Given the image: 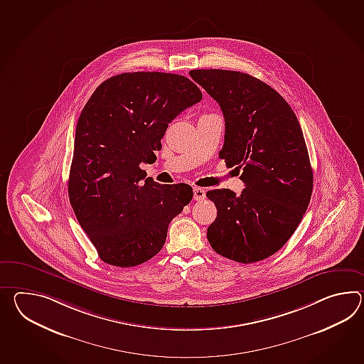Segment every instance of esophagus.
I'll use <instances>...</instances> for the list:
<instances>
[{"mask_svg":"<svg viewBox=\"0 0 364 364\" xmlns=\"http://www.w3.org/2000/svg\"><path fill=\"white\" fill-rule=\"evenodd\" d=\"M205 197H206V192H205V189H203V188H200V186H194V200H196V201H202V200H205Z\"/></svg>","mask_w":364,"mask_h":364,"instance_id":"obj_1","label":"esophagus"}]
</instances>
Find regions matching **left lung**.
<instances>
[{"label": "left lung", "instance_id": "obj_1", "mask_svg": "<svg viewBox=\"0 0 364 364\" xmlns=\"http://www.w3.org/2000/svg\"><path fill=\"white\" fill-rule=\"evenodd\" d=\"M191 77L225 116L219 156L242 168V194L209 191L217 218L208 228L211 248L242 264L279 251L299 226L314 188V173L299 122L289 103L250 74L197 69Z\"/></svg>", "mask_w": 364, "mask_h": 364}]
</instances>
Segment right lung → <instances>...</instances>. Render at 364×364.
<instances>
[{
    "mask_svg": "<svg viewBox=\"0 0 364 364\" xmlns=\"http://www.w3.org/2000/svg\"><path fill=\"white\" fill-rule=\"evenodd\" d=\"M201 99L184 75L136 72L108 78L83 107L68 192L105 264L136 267L154 257L192 200V186H161L139 164L156 159L168 124Z\"/></svg>",
    "mask_w": 364,
    "mask_h": 364,
    "instance_id": "add662e5",
    "label": "right lung"
}]
</instances>
